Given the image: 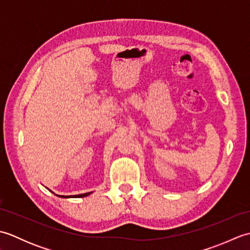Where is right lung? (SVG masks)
Returning a JSON list of instances; mask_svg holds the SVG:
<instances>
[{"instance_id":"add662e5","label":"right lung","mask_w":250,"mask_h":250,"mask_svg":"<svg viewBox=\"0 0 250 250\" xmlns=\"http://www.w3.org/2000/svg\"><path fill=\"white\" fill-rule=\"evenodd\" d=\"M49 190V189H48ZM49 191H51V190H49ZM52 192V191H51ZM54 193V192H52ZM92 192H87V193H83V194H76V195H58V194H56V195H58V196H60V198H64V199H68V198H84V196H88L89 194H91Z\"/></svg>"}]
</instances>
